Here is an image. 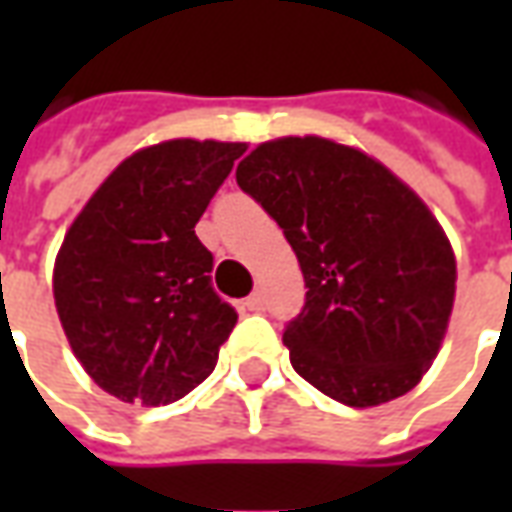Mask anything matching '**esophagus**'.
Instances as JSON below:
<instances>
[{"label": "esophagus", "instance_id": "34e87169", "mask_svg": "<svg viewBox=\"0 0 512 512\" xmlns=\"http://www.w3.org/2000/svg\"><path fill=\"white\" fill-rule=\"evenodd\" d=\"M244 304H246V310H249V312H263V310H266V299H263L260 293H252V296H249Z\"/></svg>", "mask_w": 512, "mask_h": 512}]
</instances>
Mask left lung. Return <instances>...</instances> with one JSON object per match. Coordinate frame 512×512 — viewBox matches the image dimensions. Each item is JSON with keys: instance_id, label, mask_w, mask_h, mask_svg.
I'll return each mask as SVG.
<instances>
[{"instance_id": "8db88e82", "label": "left lung", "mask_w": 512, "mask_h": 512, "mask_svg": "<svg viewBox=\"0 0 512 512\" xmlns=\"http://www.w3.org/2000/svg\"><path fill=\"white\" fill-rule=\"evenodd\" d=\"M235 180L299 257L307 301L282 334L293 370L354 408L414 389L455 301V255L428 205L381 161L323 136L263 142Z\"/></svg>"}]
</instances>
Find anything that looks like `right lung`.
Returning <instances> with one entry per match:
<instances>
[{
	"instance_id": "add662e5",
	"label": "right lung",
	"mask_w": 512,
	"mask_h": 512,
	"mask_svg": "<svg viewBox=\"0 0 512 512\" xmlns=\"http://www.w3.org/2000/svg\"><path fill=\"white\" fill-rule=\"evenodd\" d=\"M244 142L169 139L98 186L54 263V304L87 376L123 403L167 406L211 376L238 315L211 285L194 224Z\"/></svg>"
}]
</instances>
